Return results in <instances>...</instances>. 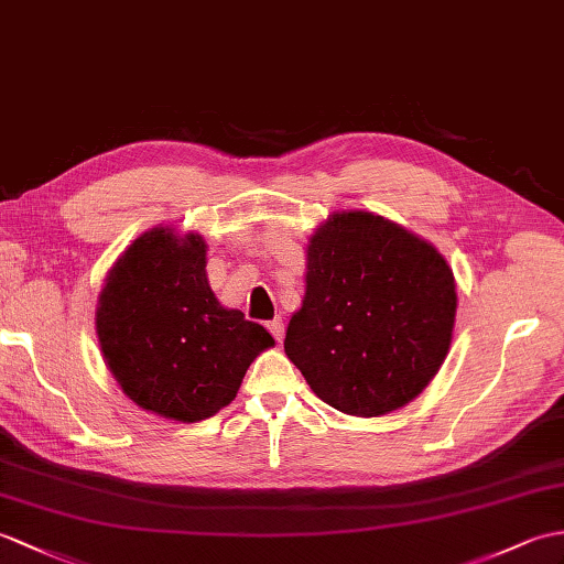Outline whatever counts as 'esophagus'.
Wrapping results in <instances>:
<instances>
[{"label":"esophagus","instance_id":"1","mask_svg":"<svg viewBox=\"0 0 564 564\" xmlns=\"http://www.w3.org/2000/svg\"><path fill=\"white\" fill-rule=\"evenodd\" d=\"M267 329L271 332V336L276 338V341L281 344L283 341V336H285V324H283V319L281 317H276V319H271L269 324H267Z\"/></svg>","mask_w":564,"mask_h":564}]
</instances>
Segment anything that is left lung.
Returning a JSON list of instances; mask_svg holds the SVG:
<instances>
[{
	"mask_svg": "<svg viewBox=\"0 0 564 564\" xmlns=\"http://www.w3.org/2000/svg\"><path fill=\"white\" fill-rule=\"evenodd\" d=\"M285 356L324 403L384 415L415 399L452 344L456 288L435 247L382 216L344 212L307 247Z\"/></svg>",
	"mask_w": 564,
	"mask_h": 564,
	"instance_id": "left-lung-1",
	"label": "left lung"
}]
</instances>
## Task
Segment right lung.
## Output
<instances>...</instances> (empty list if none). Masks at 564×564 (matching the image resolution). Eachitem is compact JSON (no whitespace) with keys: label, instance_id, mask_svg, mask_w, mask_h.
Here are the masks:
<instances>
[{"label":"right lung","instance_id":"1","mask_svg":"<svg viewBox=\"0 0 564 564\" xmlns=\"http://www.w3.org/2000/svg\"><path fill=\"white\" fill-rule=\"evenodd\" d=\"M100 350L141 409L196 423L228 405L250 362L273 346L261 324L220 307L199 235L143 232L117 259L96 312Z\"/></svg>","mask_w":564,"mask_h":564}]
</instances>
